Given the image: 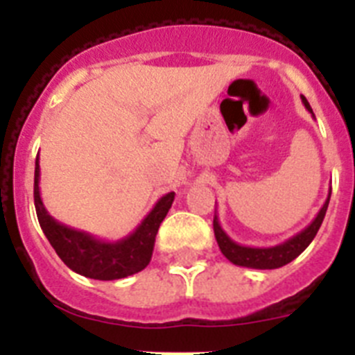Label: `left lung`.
<instances>
[{
  "instance_id": "8db88e82",
  "label": "left lung",
  "mask_w": 355,
  "mask_h": 355,
  "mask_svg": "<svg viewBox=\"0 0 355 355\" xmlns=\"http://www.w3.org/2000/svg\"><path fill=\"white\" fill-rule=\"evenodd\" d=\"M302 97V105L306 106L307 112L315 117V114H313L311 106H309L306 97ZM329 199H331V192H329L324 206L320 208L318 215L313 218L311 224L307 225V227H304L300 233L293 234V236L288 238L286 241H283V243H279V245L274 247H249L236 243V241L222 229L220 222H218V216L215 215V218H213V231H215L216 243L220 247L222 254H224L225 258L233 263V265L247 266V268H259V270L281 268V266L293 261L297 256H300V254L307 249V245L311 243L313 238L316 236L320 225L324 222L325 211H327L329 206Z\"/></svg>"
}]
</instances>
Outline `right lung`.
<instances>
[{
  "mask_svg": "<svg viewBox=\"0 0 355 355\" xmlns=\"http://www.w3.org/2000/svg\"><path fill=\"white\" fill-rule=\"evenodd\" d=\"M40 165L39 156L35 159V184H33V199H35L37 218L44 234L49 240L58 258L76 274L99 281H114L128 277L144 270L149 265L155 249L156 233L159 224L167 216L174 192L159 197L155 208L146 215L140 225L133 233L117 241H106L85 233L80 229L69 227L49 215L40 199Z\"/></svg>",
  "mask_w": 355,
  "mask_h": 355,
  "instance_id": "add662e5",
  "label": "right lung"
}]
</instances>
